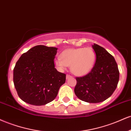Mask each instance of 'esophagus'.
<instances>
[{"mask_svg": "<svg viewBox=\"0 0 131 131\" xmlns=\"http://www.w3.org/2000/svg\"><path fill=\"white\" fill-rule=\"evenodd\" d=\"M71 77H72V76L70 75L67 74V75H66V78H67V79H69V78H71Z\"/></svg>", "mask_w": 131, "mask_h": 131, "instance_id": "obj_1", "label": "esophagus"}]
</instances>
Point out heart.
Wrapping results in <instances>:
<instances>
[{
	"mask_svg": "<svg viewBox=\"0 0 131 131\" xmlns=\"http://www.w3.org/2000/svg\"><path fill=\"white\" fill-rule=\"evenodd\" d=\"M95 61L96 53L91 47L70 48L63 51L60 58L55 61V65L60 70L70 66L73 74L83 76L93 69Z\"/></svg>",
	"mask_w": 131,
	"mask_h": 131,
	"instance_id": "obj_1",
	"label": "heart"
}]
</instances>
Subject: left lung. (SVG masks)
<instances>
[{"label": "left lung", "mask_w": 131, "mask_h": 131, "mask_svg": "<svg viewBox=\"0 0 131 131\" xmlns=\"http://www.w3.org/2000/svg\"><path fill=\"white\" fill-rule=\"evenodd\" d=\"M96 54L95 65L90 73L76 77L75 94L89 103L103 102L112 96L117 87L119 72L115 58L104 48L94 44Z\"/></svg>", "instance_id": "8db88e82"}]
</instances>
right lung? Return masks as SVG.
Here are the masks:
<instances>
[{
    "mask_svg": "<svg viewBox=\"0 0 131 131\" xmlns=\"http://www.w3.org/2000/svg\"><path fill=\"white\" fill-rule=\"evenodd\" d=\"M58 48L37 45L23 53L13 69V83L20 99L34 105H43L58 95L66 75L54 67Z\"/></svg>",
    "mask_w": 131,
    "mask_h": 131,
    "instance_id": "add662e5",
    "label": "right lung"
}]
</instances>
